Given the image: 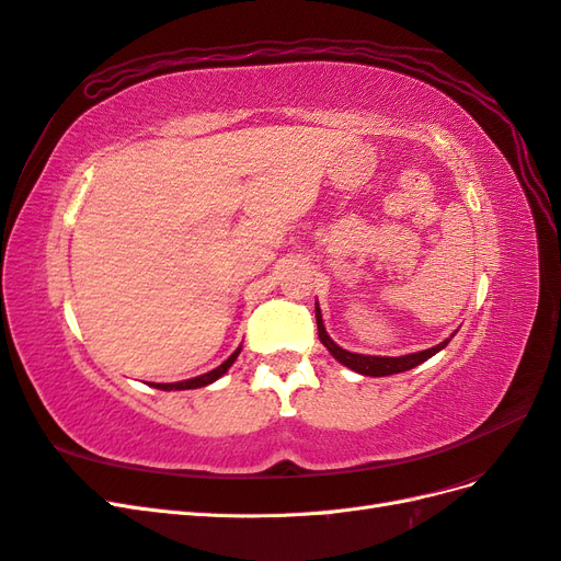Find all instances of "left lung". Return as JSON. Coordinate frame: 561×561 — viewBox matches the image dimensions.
<instances>
[{"label": "left lung", "mask_w": 561, "mask_h": 561, "mask_svg": "<svg viewBox=\"0 0 561 561\" xmlns=\"http://www.w3.org/2000/svg\"><path fill=\"white\" fill-rule=\"evenodd\" d=\"M316 325H318V339H320V344L332 353V358L342 363L344 367H348V369H353V371H358V375H363V377L400 375V371H407V369H412V367H416V365H421V363H426L428 358H433V355L443 351V348L451 342V336H454V334H451L449 339H445V342H439V344L433 346V348L419 351V353H407V355H396V358H390V355L351 353V351L342 348L339 344H334L332 336H330L328 330H325V322H322V313H320L318 301H316Z\"/></svg>", "instance_id": "8db88e82"}]
</instances>
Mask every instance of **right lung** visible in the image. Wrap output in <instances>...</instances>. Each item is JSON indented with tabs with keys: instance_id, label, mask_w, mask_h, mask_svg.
Listing matches in <instances>:
<instances>
[{
	"instance_id": "add662e5",
	"label": "right lung",
	"mask_w": 561,
	"mask_h": 561,
	"mask_svg": "<svg viewBox=\"0 0 561 561\" xmlns=\"http://www.w3.org/2000/svg\"><path fill=\"white\" fill-rule=\"evenodd\" d=\"M239 353H241V346L236 348L229 358L219 365V367H215V369H210V371H206V375H201V377H194V379H184V381H175V383H149V386H154V388H159V390H190V388H201V386H208V383H213V381H217L219 377H225L227 371H229V367L236 363V358H239Z\"/></svg>"
}]
</instances>
